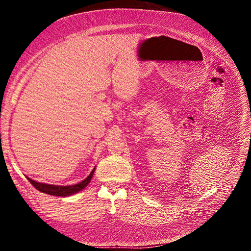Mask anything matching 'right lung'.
Returning a JSON list of instances; mask_svg holds the SVG:
<instances>
[{
  "instance_id": "obj_1",
  "label": "right lung",
  "mask_w": 251,
  "mask_h": 251,
  "mask_svg": "<svg viewBox=\"0 0 251 251\" xmlns=\"http://www.w3.org/2000/svg\"><path fill=\"white\" fill-rule=\"evenodd\" d=\"M95 170H96V168L91 171V173L83 181L79 182L78 184H75V185H71V186L50 185V184H44V183L33 181L28 177H27V179L34 186V188H36L38 191L50 194V195H54V196H69L71 194H74L78 191L82 190L84 187L87 186V184L90 182L92 175H94V173H95Z\"/></svg>"
}]
</instances>
